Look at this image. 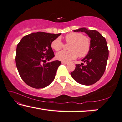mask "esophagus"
I'll return each instance as SVG.
<instances>
[{"label": "esophagus", "instance_id": "esophagus-1", "mask_svg": "<svg viewBox=\"0 0 122 122\" xmlns=\"http://www.w3.org/2000/svg\"><path fill=\"white\" fill-rule=\"evenodd\" d=\"M61 63H62V64H65V65H66V64H67V62H64V61H62L61 62Z\"/></svg>", "mask_w": 122, "mask_h": 122}]
</instances>
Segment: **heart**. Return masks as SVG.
I'll return each mask as SVG.
<instances>
[{"label": "heart", "mask_w": 122, "mask_h": 122, "mask_svg": "<svg viewBox=\"0 0 122 122\" xmlns=\"http://www.w3.org/2000/svg\"><path fill=\"white\" fill-rule=\"evenodd\" d=\"M65 41L70 43L68 51H61L56 54L58 60L68 62L74 60L78 56L82 58L86 57L91 50V40L80 32H71L65 36ZM63 42L60 37H57L51 42V46L53 49L58 51L62 48Z\"/></svg>", "instance_id": "1"}]
</instances>
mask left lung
<instances>
[{
	"mask_svg": "<svg viewBox=\"0 0 122 122\" xmlns=\"http://www.w3.org/2000/svg\"><path fill=\"white\" fill-rule=\"evenodd\" d=\"M75 32H85L91 39V50L82 61L85 63L76 64L71 76L78 83L91 85L99 80L105 71L108 59V49L106 39L96 30L80 28Z\"/></svg>",
	"mask_w": 122,
	"mask_h": 122,
	"instance_id": "1",
	"label": "left lung"
}]
</instances>
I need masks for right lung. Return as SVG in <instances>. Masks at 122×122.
Returning a JSON list of instances; mask_svg holds the SVG:
<instances>
[{
	"label": "right lung",
	"instance_id": "1",
	"mask_svg": "<svg viewBox=\"0 0 122 122\" xmlns=\"http://www.w3.org/2000/svg\"><path fill=\"white\" fill-rule=\"evenodd\" d=\"M60 34L34 32L25 36L19 42L15 57L16 67L22 80L29 86L42 88L54 81L61 62L44 63L55 56L51 44Z\"/></svg>",
	"mask_w": 122,
	"mask_h": 122
}]
</instances>
